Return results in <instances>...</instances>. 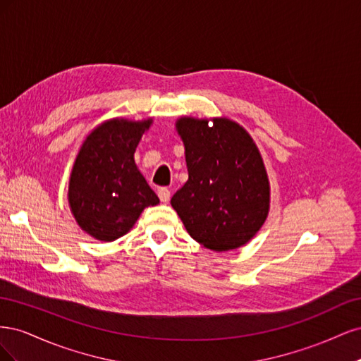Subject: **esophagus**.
<instances>
[{
  "instance_id": "34e87169",
  "label": "esophagus",
  "mask_w": 361,
  "mask_h": 361,
  "mask_svg": "<svg viewBox=\"0 0 361 361\" xmlns=\"http://www.w3.org/2000/svg\"><path fill=\"white\" fill-rule=\"evenodd\" d=\"M158 197L161 202L167 203L170 200V190L169 188H159L158 190Z\"/></svg>"
}]
</instances>
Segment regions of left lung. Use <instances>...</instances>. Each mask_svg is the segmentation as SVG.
I'll list each match as a JSON object with an SVG mask.
<instances>
[{
	"label": "left lung",
	"mask_w": 361,
	"mask_h": 361,
	"mask_svg": "<svg viewBox=\"0 0 361 361\" xmlns=\"http://www.w3.org/2000/svg\"><path fill=\"white\" fill-rule=\"evenodd\" d=\"M188 180L171 197L192 239L216 253L250 243L269 212L271 187L255 140L227 117L182 116Z\"/></svg>",
	"instance_id": "1"
}]
</instances>
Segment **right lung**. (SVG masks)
I'll return each instance as SVG.
<instances>
[{"mask_svg":"<svg viewBox=\"0 0 361 361\" xmlns=\"http://www.w3.org/2000/svg\"><path fill=\"white\" fill-rule=\"evenodd\" d=\"M154 117L108 118L85 137L69 178L68 202L81 231L111 243L134 227L158 195L140 173L134 154Z\"/></svg>","mask_w":361,"mask_h":361,"instance_id":"right-lung-1","label":"right lung"}]
</instances>
